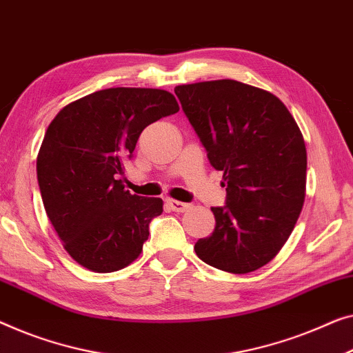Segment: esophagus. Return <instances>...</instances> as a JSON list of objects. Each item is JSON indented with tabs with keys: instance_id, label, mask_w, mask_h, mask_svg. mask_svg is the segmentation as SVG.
I'll list each match as a JSON object with an SVG mask.
<instances>
[{
	"instance_id": "obj_1",
	"label": "esophagus",
	"mask_w": 353,
	"mask_h": 353,
	"mask_svg": "<svg viewBox=\"0 0 353 353\" xmlns=\"http://www.w3.org/2000/svg\"><path fill=\"white\" fill-rule=\"evenodd\" d=\"M165 203H167V207L170 208V210L178 212V213L186 212V210H189V207H191V205H189V203L180 202V201H173V199H167Z\"/></svg>"
}]
</instances>
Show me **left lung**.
<instances>
[{"label":"left lung","instance_id":"1","mask_svg":"<svg viewBox=\"0 0 353 353\" xmlns=\"http://www.w3.org/2000/svg\"><path fill=\"white\" fill-rule=\"evenodd\" d=\"M175 94L226 186V205L212 207L214 231L194 250L216 269L253 272L282 250L303 210V134L277 97L239 81L176 85Z\"/></svg>","mask_w":353,"mask_h":353}]
</instances>
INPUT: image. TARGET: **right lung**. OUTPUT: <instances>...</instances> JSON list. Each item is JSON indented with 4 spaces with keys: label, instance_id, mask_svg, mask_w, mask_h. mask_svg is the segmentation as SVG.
Here are the masks:
<instances>
[{
    "label": "right lung",
    "instance_id": "1",
    "mask_svg": "<svg viewBox=\"0 0 353 353\" xmlns=\"http://www.w3.org/2000/svg\"><path fill=\"white\" fill-rule=\"evenodd\" d=\"M161 89L113 88L66 105L46 130L37 159L46 213L63 248L94 272L140 256L162 199L125 191L121 175L145 127L178 113Z\"/></svg>",
    "mask_w": 353,
    "mask_h": 353
}]
</instances>
